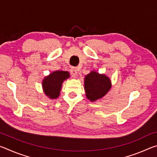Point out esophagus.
Masks as SVG:
<instances>
[{"mask_svg":"<svg viewBox=\"0 0 157 157\" xmlns=\"http://www.w3.org/2000/svg\"><path fill=\"white\" fill-rule=\"evenodd\" d=\"M71 73L73 78H77V75H78V71H77V69L75 68H73L71 69Z\"/></svg>","mask_w":157,"mask_h":157,"instance_id":"34e87169","label":"esophagus"}]
</instances>
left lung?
Here are the masks:
<instances>
[{
	"label": "left lung",
	"mask_w": 157,
	"mask_h": 157,
	"mask_svg": "<svg viewBox=\"0 0 157 157\" xmlns=\"http://www.w3.org/2000/svg\"><path fill=\"white\" fill-rule=\"evenodd\" d=\"M111 88L109 78L92 71L84 78V91L87 99L95 102L107 95Z\"/></svg>",
	"instance_id": "1"
}]
</instances>
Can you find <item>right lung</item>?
<instances>
[{"instance_id":"add662e5","label":"right lung","mask_w":157,"mask_h":157,"mask_svg":"<svg viewBox=\"0 0 157 157\" xmlns=\"http://www.w3.org/2000/svg\"><path fill=\"white\" fill-rule=\"evenodd\" d=\"M70 78L68 71H55L45 77L42 80L44 93L50 99H56L60 95L62 84Z\"/></svg>"}]
</instances>
